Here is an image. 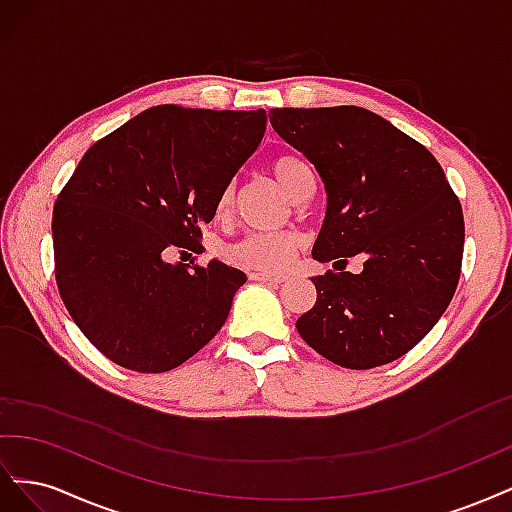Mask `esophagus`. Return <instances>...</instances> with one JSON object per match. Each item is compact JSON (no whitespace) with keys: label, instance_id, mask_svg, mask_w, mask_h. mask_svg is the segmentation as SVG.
<instances>
[{"label":"esophagus","instance_id":"obj_1","mask_svg":"<svg viewBox=\"0 0 512 512\" xmlns=\"http://www.w3.org/2000/svg\"><path fill=\"white\" fill-rule=\"evenodd\" d=\"M250 280L256 282H267V284H282L288 280V275L282 273H269V271H252L250 273Z\"/></svg>","mask_w":512,"mask_h":512}]
</instances>
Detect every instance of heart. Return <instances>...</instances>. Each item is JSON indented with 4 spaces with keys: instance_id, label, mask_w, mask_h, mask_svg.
<instances>
[{
    "instance_id": "1",
    "label": "heart",
    "mask_w": 512,
    "mask_h": 512,
    "mask_svg": "<svg viewBox=\"0 0 512 512\" xmlns=\"http://www.w3.org/2000/svg\"><path fill=\"white\" fill-rule=\"evenodd\" d=\"M271 173L288 196H292L307 181H314L312 166L303 158L292 156V153L277 156L271 162ZM230 205L232 192L224 190L218 198L215 211H218V215H226ZM297 245V237L288 235V232H252V235L243 237L239 243L230 245L226 250V256L230 262H235V265L245 269L282 271L284 267L290 265L294 252H297Z\"/></svg>"
}]
</instances>
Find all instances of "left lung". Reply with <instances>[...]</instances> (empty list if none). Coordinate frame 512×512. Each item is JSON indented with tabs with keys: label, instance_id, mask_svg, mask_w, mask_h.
Returning <instances> with one entry per match:
<instances>
[{
	"label": "left lung",
	"instance_id": "obj_1",
	"mask_svg": "<svg viewBox=\"0 0 512 512\" xmlns=\"http://www.w3.org/2000/svg\"><path fill=\"white\" fill-rule=\"evenodd\" d=\"M269 119L327 192L314 260L363 258L361 273L312 277L318 297L299 335L348 369L399 359L436 327L459 282L466 228L442 166L359 106L271 108Z\"/></svg>",
	"mask_w": 512,
	"mask_h": 512
}]
</instances>
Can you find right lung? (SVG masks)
I'll use <instances>...</instances> for the list:
<instances>
[{"label": "right lung", "instance_id": "right-lung-1", "mask_svg": "<svg viewBox=\"0 0 512 512\" xmlns=\"http://www.w3.org/2000/svg\"><path fill=\"white\" fill-rule=\"evenodd\" d=\"M265 130L262 108L164 104L87 149L53 209L55 277L76 327L106 359L162 374L222 329L245 273L164 256L198 245Z\"/></svg>", "mask_w": 512, "mask_h": 512}]
</instances>
